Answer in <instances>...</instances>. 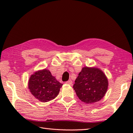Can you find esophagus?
Instances as JSON below:
<instances>
[{"label": "esophagus", "instance_id": "obj_1", "mask_svg": "<svg viewBox=\"0 0 133 133\" xmlns=\"http://www.w3.org/2000/svg\"><path fill=\"white\" fill-rule=\"evenodd\" d=\"M72 81L71 80H69L68 81H67L66 82V84H70V85H71V84H72Z\"/></svg>", "mask_w": 133, "mask_h": 133}]
</instances>
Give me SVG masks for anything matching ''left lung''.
I'll list each match as a JSON object with an SVG mask.
<instances>
[{
    "mask_svg": "<svg viewBox=\"0 0 133 133\" xmlns=\"http://www.w3.org/2000/svg\"><path fill=\"white\" fill-rule=\"evenodd\" d=\"M108 86L107 78L101 69L86 66L79 73L73 88L82 102L91 104L103 98Z\"/></svg>",
    "mask_w": 133,
    "mask_h": 133,
    "instance_id": "left-lung-1",
    "label": "left lung"
}]
</instances>
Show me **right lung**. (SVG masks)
Segmentation results:
<instances>
[{
  "label": "right lung",
  "mask_w": 133,
  "mask_h": 133,
  "mask_svg": "<svg viewBox=\"0 0 133 133\" xmlns=\"http://www.w3.org/2000/svg\"><path fill=\"white\" fill-rule=\"evenodd\" d=\"M28 85L35 98L42 102H47L57 97L63 84L45 69L34 72L29 78Z\"/></svg>",
  "instance_id": "right-lung-1"
}]
</instances>
